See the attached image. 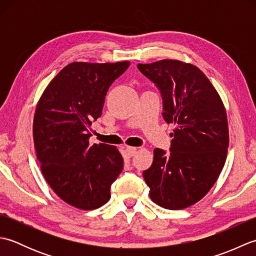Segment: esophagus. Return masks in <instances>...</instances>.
Here are the masks:
<instances>
[{
    "label": "esophagus",
    "mask_w": 256,
    "mask_h": 256,
    "mask_svg": "<svg viewBox=\"0 0 256 256\" xmlns=\"http://www.w3.org/2000/svg\"><path fill=\"white\" fill-rule=\"evenodd\" d=\"M136 148H132V146H128L126 148H125V152H126V154L130 156V157H132V156H134L135 154H136Z\"/></svg>",
    "instance_id": "1"
}]
</instances>
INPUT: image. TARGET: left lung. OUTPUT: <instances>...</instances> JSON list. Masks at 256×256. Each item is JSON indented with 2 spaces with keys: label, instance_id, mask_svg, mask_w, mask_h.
Instances as JSON below:
<instances>
[{
  "label": "left lung",
  "instance_id": "obj_1",
  "mask_svg": "<svg viewBox=\"0 0 256 256\" xmlns=\"http://www.w3.org/2000/svg\"><path fill=\"white\" fill-rule=\"evenodd\" d=\"M138 68L160 89L162 116L174 124L170 153L155 148L153 164L143 172L150 197L165 209L188 208L208 194L224 166L229 148L224 104L192 64L162 59Z\"/></svg>",
  "mask_w": 256,
  "mask_h": 256
}]
</instances>
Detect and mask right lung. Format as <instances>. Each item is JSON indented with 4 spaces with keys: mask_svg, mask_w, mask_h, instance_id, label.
<instances>
[{
    "mask_svg": "<svg viewBox=\"0 0 256 256\" xmlns=\"http://www.w3.org/2000/svg\"><path fill=\"white\" fill-rule=\"evenodd\" d=\"M128 66L130 62L69 64L37 103L32 138L40 170L54 192L74 208L94 210L106 204L123 170L116 146H90L89 128L101 116L110 86Z\"/></svg>",
    "mask_w": 256,
    "mask_h": 256,
    "instance_id": "right-lung-1",
    "label": "right lung"
}]
</instances>
